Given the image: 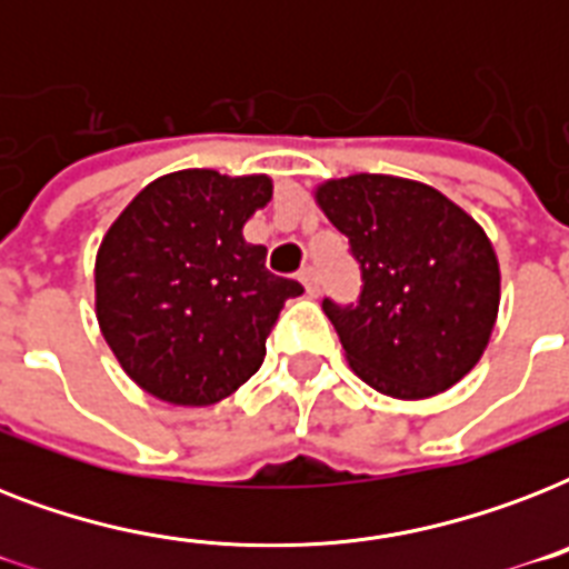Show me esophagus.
I'll use <instances>...</instances> for the list:
<instances>
[{
	"label": "esophagus",
	"mask_w": 569,
	"mask_h": 569,
	"mask_svg": "<svg viewBox=\"0 0 569 569\" xmlns=\"http://www.w3.org/2000/svg\"><path fill=\"white\" fill-rule=\"evenodd\" d=\"M298 280H301L303 292L310 295V298H316V295H319V277H316V271H312V268H303L301 274H298Z\"/></svg>",
	"instance_id": "esophagus-1"
}]
</instances>
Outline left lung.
<instances>
[{"mask_svg": "<svg viewBox=\"0 0 569 569\" xmlns=\"http://www.w3.org/2000/svg\"><path fill=\"white\" fill-rule=\"evenodd\" d=\"M312 197L363 271L357 307L321 303L357 378L419 401L472 372L502 301L485 227L442 191L389 173L325 180Z\"/></svg>", "mask_w": 569, "mask_h": 569, "instance_id": "left-lung-1", "label": "left lung"}]
</instances>
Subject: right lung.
Wrapping results in <instances>:
<instances>
[{
    "instance_id": "obj_1",
    "label": "right lung",
    "mask_w": 569,
    "mask_h": 569,
    "mask_svg": "<svg viewBox=\"0 0 569 569\" xmlns=\"http://www.w3.org/2000/svg\"><path fill=\"white\" fill-rule=\"evenodd\" d=\"M271 189L266 173H164L102 236L97 321L120 369L159 401L209 407L232 396L266 360L286 298L303 292L241 236Z\"/></svg>"
}]
</instances>
